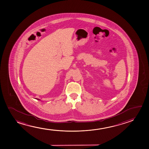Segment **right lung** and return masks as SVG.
Returning a JSON list of instances; mask_svg holds the SVG:
<instances>
[{
  "mask_svg": "<svg viewBox=\"0 0 149 149\" xmlns=\"http://www.w3.org/2000/svg\"><path fill=\"white\" fill-rule=\"evenodd\" d=\"M37 99V100H39V99Z\"/></svg>",
  "mask_w": 149,
  "mask_h": 149,
  "instance_id": "1",
  "label": "right lung"
}]
</instances>
